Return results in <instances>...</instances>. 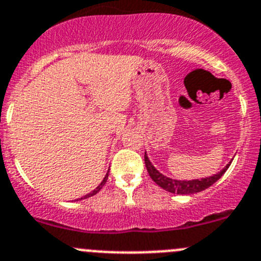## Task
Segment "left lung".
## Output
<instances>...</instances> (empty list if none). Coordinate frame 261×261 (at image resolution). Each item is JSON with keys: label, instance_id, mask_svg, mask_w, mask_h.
<instances>
[{"label": "left lung", "instance_id": "left-lung-1", "mask_svg": "<svg viewBox=\"0 0 261 261\" xmlns=\"http://www.w3.org/2000/svg\"><path fill=\"white\" fill-rule=\"evenodd\" d=\"M144 161H145V166H147V170H148V174H149V176L152 177V180L157 184V186H160L161 188L170 192V193L184 194V196H187V194L198 193V192L204 191L206 188L213 186L214 182L218 181V180L223 176L224 172H225L226 170H228V167L230 166L233 160H230L229 164H226L223 170H220V171L216 172V174L211 175V176L202 177V179H192V180H177V179H172V177H169L166 176V175H164L162 172H160L154 166H153L149 157H148L147 152H145Z\"/></svg>", "mask_w": 261, "mask_h": 261}]
</instances>
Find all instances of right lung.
I'll return each instance as SVG.
<instances>
[{
	"label": "right lung",
	"instance_id": "right-lung-1",
	"mask_svg": "<svg viewBox=\"0 0 261 261\" xmlns=\"http://www.w3.org/2000/svg\"><path fill=\"white\" fill-rule=\"evenodd\" d=\"M108 175H109V171L107 172V174H106V176H104L103 181H101L100 184H99V186H97L96 188L94 189V191H92V192H90V193H87L86 196H84V197H82V198H80V199H86V198H89V197H92V196H94V194H96L97 192H99V191H100L101 188H103V187H104V184H106V182H107V180H108ZM77 201H79V199H77Z\"/></svg>",
	"mask_w": 261,
	"mask_h": 261
}]
</instances>
